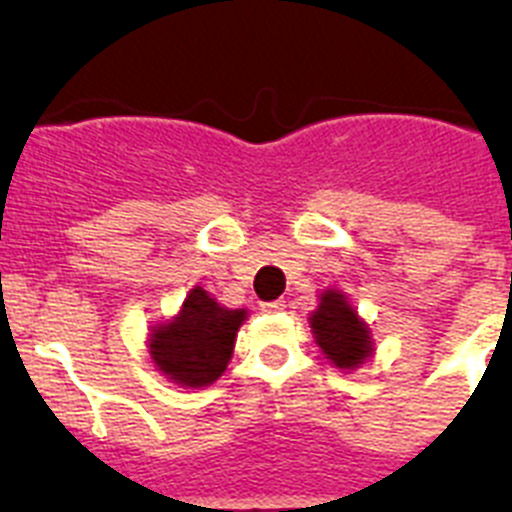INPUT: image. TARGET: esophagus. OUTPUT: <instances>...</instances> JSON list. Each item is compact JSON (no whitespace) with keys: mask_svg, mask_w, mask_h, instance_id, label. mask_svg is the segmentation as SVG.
<instances>
[{"mask_svg":"<svg viewBox=\"0 0 512 512\" xmlns=\"http://www.w3.org/2000/svg\"><path fill=\"white\" fill-rule=\"evenodd\" d=\"M284 300H274V302H264V305H261V310L264 312H282L284 310Z\"/></svg>","mask_w":512,"mask_h":512,"instance_id":"obj_1","label":"esophagus"}]
</instances>
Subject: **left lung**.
I'll use <instances>...</instances> for the list:
<instances>
[{
    "label": "left lung",
    "mask_w": 512,
    "mask_h": 512,
    "mask_svg": "<svg viewBox=\"0 0 512 512\" xmlns=\"http://www.w3.org/2000/svg\"><path fill=\"white\" fill-rule=\"evenodd\" d=\"M312 338L325 354V359L341 372H354L374 356L372 328L366 325L356 307L348 302L341 289H323L318 307L310 312Z\"/></svg>",
    "instance_id": "8db88e82"
}]
</instances>
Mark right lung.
Here are the masks:
<instances>
[{
	"label": "right lung",
	"instance_id": "obj_1",
	"mask_svg": "<svg viewBox=\"0 0 512 512\" xmlns=\"http://www.w3.org/2000/svg\"><path fill=\"white\" fill-rule=\"evenodd\" d=\"M248 310H230L197 284L171 320L151 325L148 354L169 382L202 390L223 377Z\"/></svg>",
	"mask_w": 512,
	"mask_h": 512
}]
</instances>
